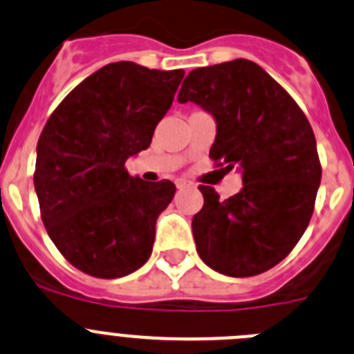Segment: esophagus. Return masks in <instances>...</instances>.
<instances>
[{
    "mask_svg": "<svg viewBox=\"0 0 354 354\" xmlns=\"http://www.w3.org/2000/svg\"><path fill=\"white\" fill-rule=\"evenodd\" d=\"M176 187H178V190H185V188L192 187V183H190V181H185V180H178Z\"/></svg>",
    "mask_w": 354,
    "mask_h": 354,
    "instance_id": "34e87169",
    "label": "esophagus"
}]
</instances>
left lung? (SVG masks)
<instances>
[{"instance_id": "8db88e82", "label": "left lung", "mask_w": 354, "mask_h": 354, "mask_svg": "<svg viewBox=\"0 0 354 354\" xmlns=\"http://www.w3.org/2000/svg\"><path fill=\"white\" fill-rule=\"evenodd\" d=\"M178 101H192L216 120L214 166L243 171V188L220 199L201 185L204 206L192 220L197 253L232 277L272 269L306 232L322 181L315 132L295 99L248 59L197 68Z\"/></svg>"}]
</instances>
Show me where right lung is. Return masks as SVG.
Masks as SVG:
<instances>
[{"mask_svg":"<svg viewBox=\"0 0 354 354\" xmlns=\"http://www.w3.org/2000/svg\"><path fill=\"white\" fill-rule=\"evenodd\" d=\"M183 75L111 62L73 88L43 127L35 169L43 225L88 276H127L150 259L176 187L132 178L125 160L150 147Z\"/></svg>","mask_w":354,"mask_h":354,"instance_id":"obj_1","label":"right lung"}]
</instances>
